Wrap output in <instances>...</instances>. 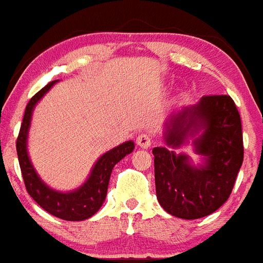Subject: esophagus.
<instances>
[{
	"instance_id": "esophagus-1",
	"label": "esophagus",
	"mask_w": 263,
	"mask_h": 263,
	"mask_svg": "<svg viewBox=\"0 0 263 263\" xmlns=\"http://www.w3.org/2000/svg\"><path fill=\"white\" fill-rule=\"evenodd\" d=\"M152 143V138H151L149 134L147 133H142L137 137V144L142 148H148Z\"/></svg>"
}]
</instances>
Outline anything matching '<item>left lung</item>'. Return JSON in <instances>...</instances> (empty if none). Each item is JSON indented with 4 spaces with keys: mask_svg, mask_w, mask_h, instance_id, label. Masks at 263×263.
<instances>
[{
    "mask_svg": "<svg viewBox=\"0 0 263 263\" xmlns=\"http://www.w3.org/2000/svg\"><path fill=\"white\" fill-rule=\"evenodd\" d=\"M201 129L203 133L194 139V145L196 152L206 157L203 166H192L188 156L165 147L152 151L158 202L180 219H201L220 209L231 194L243 163L240 115L230 96H203L196 106L176 114L165 140L170 147H180L188 135Z\"/></svg>",
    "mask_w": 263,
    "mask_h": 263,
    "instance_id": "1",
    "label": "left lung"
}]
</instances>
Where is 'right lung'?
<instances>
[{
	"label": "right lung",
	"mask_w": 263,
	"mask_h": 263,
	"mask_svg": "<svg viewBox=\"0 0 263 263\" xmlns=\"http://www.w3.org/2000/svg\"><path fill=\"white\" fill-rule=\"evenodd\" d=\"M57 80L48 83L38 93H35L25 107L24 118L16 139V152L19 158L20 170L24 179L25 188L29 196L48 214L66 221H82L89 219L101 209L107 194L112 168L121 158L133 152L134 143L132 140L118 145L108 151L96 162L90 176L79 189L70 193H60L48 188L35 173L27 152V138L29 130L30 119L35 103L48 92L49 88Z\"/></svg>",
	"instance_id": "right-lung-1"
}]
</instances>
